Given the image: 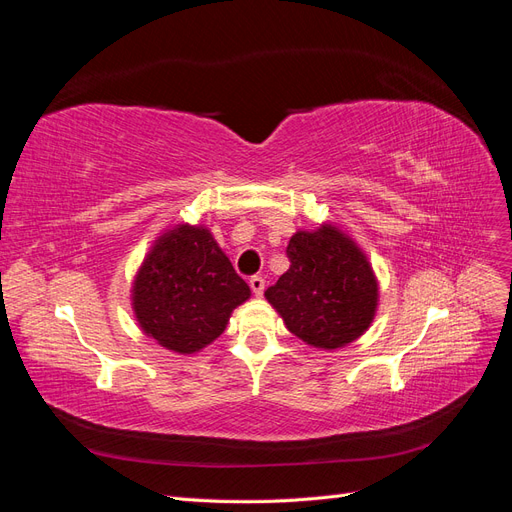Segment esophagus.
Masks as SVG:
<instances>
[{
    "label": "esophagus",
    "mask_w": 512,
    "mask_h": 512,
    "mask_svg": "<svg viewBox=\"0 0 512 512\" xmlns=\"http://www.w3.org/2000/svg\"><path fill=\"white\" fill-rule=\"evenodd\" d=\"M250 288H252V292L256 294V297H262V292H265V280H262L260 275H254L252 280H250Z\"/></svg>",
    "instance_id": "obj_1"
}]
</instances>
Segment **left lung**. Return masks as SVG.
I'll list each match as a JSON object with an SVG mask.
<instances>
[{"label": "left lung", "instance_id": "left-lung-1", "mask_svg": "<svg viewBox=\"0 0 512 512\" xmlns=\"http://www.w3.org/2000/svg\"><path fill=\"white\" fill-rule=\"evenodd\" d=\"M286 252L290 269L265 292L286 329L318 350L356 342L374 322L380 299L367 254L333 222L297 230Z\"/></svg>", "mask_w": 512, "mask_h": 512}]
</instances>
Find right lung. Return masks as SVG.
I'll return each instance as SVG.
<instances>
[{
  "label": "right lung",
  "instance_id": "add662e5",
  "mask_svg": "<svg viewBox=\"0 0 512 512\" xmlns=\"http://www.w3.org/2000/svg\"><path fill=\"white\" fill-rule=\"evenodd\" d=\"M132 312L141 331L177 354L215 342L247 286L207 226L175 224L160 232L132 282Z\"/></svg>",
  "mask_w": 512,
  "mask_h": 512
}]
</instances>
